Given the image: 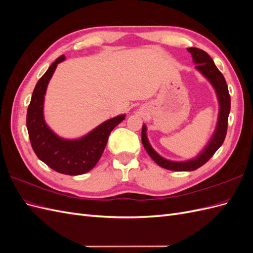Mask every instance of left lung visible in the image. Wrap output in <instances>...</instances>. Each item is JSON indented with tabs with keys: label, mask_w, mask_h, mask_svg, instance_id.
<instances>
[{
	"label": "left lung",
	"mask_w": 253,
	"mask_h": 253,
	"mask_svg": "<svg viewBox=\"0 0 253 253\" xmlns=\"http://www.w3.org/2000/svg\"><path fill=\"white\" fill-rule=\"evenodd\" d=\"M188 51L192 55L193 62L196 64V70L211 83V85L213 86L214 90H215L218 100L217 124L210 140L196 157L189 160H185V162H174V160H169L163 156H160L158 153L152 148L147 136V126L143 125L141 131L142 144L145 151H147L148 154L151 156V158L154 160L158 166L165 168V169L180 172L194 171L198 169V168L208 162V160L213 156L214 153H215L220 145L223 144L227 134L228 116L229 113H230L231 106L230 95H229L226 80L223 74L218 71L216 65L214 64L211 57L206 51L200 48L190 47L188 48Z\"/></svg>",
	"instance_id": "left-lung-1"
}]
</instances>
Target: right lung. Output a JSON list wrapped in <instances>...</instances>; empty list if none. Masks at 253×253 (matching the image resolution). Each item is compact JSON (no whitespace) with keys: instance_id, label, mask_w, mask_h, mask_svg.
<instances>
[{"instance_id":"obj_1","label":"right lung","mask_w":253,"mask_h":253,"mask_svg":"<svg viewBox=\"0 0 253 253\" xmlns=\"http://www.w3.org/2000/svg\"><path fill=\"white\" fill-rule=\"evenodd\" d=\"M65 60L59 57L36 84L28 105L26 126L36 155L52 170L66 175H81L90 171L100 159L113 128L125 120L126 115L106 120L77 139L57 135L44 119V99L57 65Z\"/></svg>"}]
</instances>
